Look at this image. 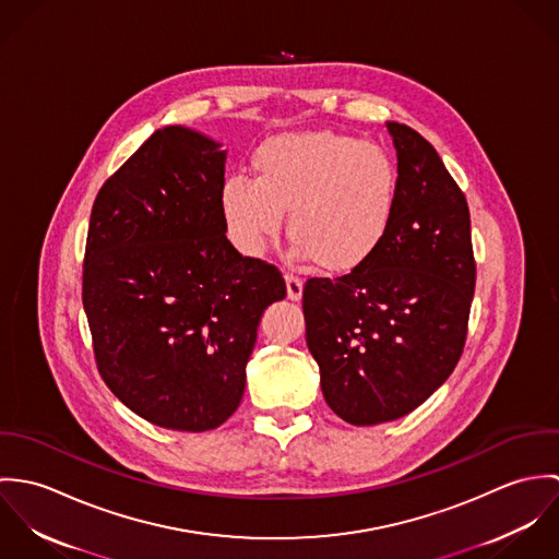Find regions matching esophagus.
Returning <instances> with one entry per match:
<instances>
[{
    "label": "esophagus",
    "mask_w": 559,
    "mask_h": 559,
    "mask_svg": "<svg viewBox=\"0 0 559 559\" xmlns=\"http://www.w3.org/2000/svg\"><path fill=\"white\" fill-rule=\"evenodd\" d=\"M284 280H286V295H288V299L290 301H301V297H304V282L299 277H295V275H286Z\"/></svg>",
    "instance_id": "esophagus-1"
}]
</instances>
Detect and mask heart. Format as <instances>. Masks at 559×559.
<instances>
[{
	"label": "heart",
	"mask_w": 559,
	"mask_h": 559,
	"mask_svg": "<svg viewBox=\"0 0 559 559\" xmlns=\"http://www.w3.org/2000/svg\"><path fill=\"white\" fill-rule=\"evenodd\" d=\"M255 180L233 176L219 193L228 237L258 258L280 237L284 213L295 258L326 273L364 266L388 239L399 206V171L372 144L331 131L286 133L264 142Z\"/></svg>",
	"instance_id": "obj_1"
}]
</instances>
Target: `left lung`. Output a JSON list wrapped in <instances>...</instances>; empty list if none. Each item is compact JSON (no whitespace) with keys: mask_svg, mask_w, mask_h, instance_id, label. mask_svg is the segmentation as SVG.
Wrapping results in <instances>:
<instances>
[{"mask_svg":"<svg viewBox=\"0 0 559 559\" xmlns=\"http://www.w3.org/2000/svg\"><path fill=\"white\" fill-rule=\"evenodd\" d=\"M399 157L392 230L364 266L304 290L306 342L320 390L353 426L399 419L456 368L476 286L463 191L411 127L388 122Z\"/></svg>","mask_w":559,"mask_h":559,"instance_id":"left-lung-1","label":"left lung"}]
</instances>
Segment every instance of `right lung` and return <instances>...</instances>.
Masks as SVG:
<instances>
[{"label": "right lung", "instance_id": "add662e5", "mask_svg": "<svg viewBox=\"0 0 559 559\" xmlns=\"http://www.w3.org/2000/svg\"><path fill=\"white\" fill-rule=\"evenodd\" d=\"M226 157L200 131L159 129L90 215L83 310L98 372L169 430H213L239 408L260 319L286 297L282 273L226 237Z\"/></svg>", "mask_w": 559, "mask_h": 559}]
</instances>
